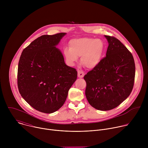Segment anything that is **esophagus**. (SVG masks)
I'll list each match as a JSON object with an SVG mask.
<instances>
[{"mask_svg":"<svg viewBox=\"0 0 148 148\" xmlns=\"http://www.w3.org/2000/svg\"><path fill=\"white\" fill-rule=\"evenodd\" d=\"M78 77H79V78H82L83 77H84V72L82 71H81V70H78Z\"/></svg>","mask_w":148,"mask_h":148,"instance_id":"34e87169","label":"esophagus"}]
</instances>
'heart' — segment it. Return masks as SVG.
I'll use <instances>...</instances> for the list:
<instances>
[{
  "label": "heart",
  "instance_id": "heart-1",
  "mask_svg": "<svg viewBox=\"0 0 148 148\" xmlns=\"http://www.w3.org/2000/svg\"><path fill=\"white\" fill-rule=\"evenodd\" d=\"M105 45L101 39L84 37L71 40L69 48H65L64 54L71 64L81 57L80 62L86 67L92 69L97 67L102 58Z\"/></svg>",
  "mask_w": 148,
  "mask_h": 148
}]
</instances>
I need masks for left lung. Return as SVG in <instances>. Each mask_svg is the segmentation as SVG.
<instances>
[{"label":"left lung","instance_id":"obj_1","mask_svg":"<svg viewBox=\"0 0 148 148\" xmlns=\"http://www.w3.org/2000/svg\"><path fill=\"white\" fill-rule=\"evenodd\" d=\"M108 42L106 57L84 77L89 103L101 111L112 110L131 93L135 65L132 53L114 36H105Z\"/></svg>","mask_w":148,"mask_h":148}]
</instances>
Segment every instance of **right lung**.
Masks as SVG:
<instances>
[{
	"label": "right lung",
	"mask_w": 148,
	"mask_h": 148,
	"mask_svg": "<svg viewBox=\"0 0 148 148\" xmlns=\"http://www.w3.org/2000/svg\"><path fill=\"white\" fill-rule=\"evenodd\" d=\"M66 33L43 35L26 47L20 56L17 86L23 99L35 110L50 114L64 103L77 78L76 69L67 66L56 47Z\"/></svg>",
	"instance_id": "add662e5"
}]
</instances>
